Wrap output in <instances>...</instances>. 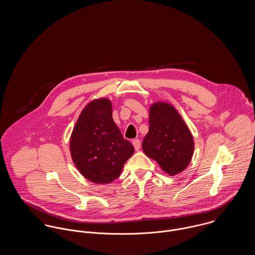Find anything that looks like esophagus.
I'll use <instances>...</instances> for the list:
<instances>
[{"instance_id": "esophagus-1", "label": "esophagus", "mask_w": 255, "mask_h": 255, "mask_svg": "<svg viewBox=\"0 0 255 255\" xmlns=\"http://www.w3.org/2000/svg\"><path fill=\"white\" fill-rule=\"evenodd\" d=\"M132 144L134 146V149L136 151H138L140 149V140L139 139H134L132 140Z\"/></svg>"}]
</instances>
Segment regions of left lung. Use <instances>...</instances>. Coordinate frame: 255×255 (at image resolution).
<instances>
[{
  "mask_svg": "<svg viewBox=\"0 0 255 255\" xmlns=\"http://www.w3.org/2000/svg\"><path fill=\"white\" fill-rule=\"evenodd\" d=\"M146 155L174 176L189 164L194 142L181 115L172 105L157 102L149 111V131L142 141Z\"/></svg>",
  "mask_w": 255,
  "mask_h": 255,
  "instance_id": "8db88e82",
  "label": "left lung"
}]
</instances>
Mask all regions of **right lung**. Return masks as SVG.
I'll use <instances>...</instances> for the list:
<instances>
[{
	"label": "right lung",
	"instance_id": "right-lung-1",
	"mask_svg": "<svg viewBox=\"0 0 255 255\" xmlns=\"http://www.w3.org/2000/svg\"><path fill=\"white\" fill-rule=\"evenodd\" d=\"M73 163L90 182L110 183L119 178L132 144L124 138L113 121L112 104L102 98L90 102L81 112L71 136Z\"/></svg>",
	"mask_w": 255,
	"mask_h": 255
}]
</instances>
